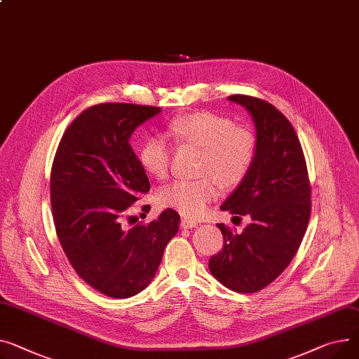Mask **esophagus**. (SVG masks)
Instances as JSON below:
<instances>
[{"label":"esophagus","instance_id":"1","mask_svg":"<svg viewBox=\"0 0 359 359\" xmlns=\"http://www.w3.org/2000/svg\"><path fill=\"white\" fill-rule=\"evenodd\" d=\"M180 226H182L183 229H190V228H195V226H198V222H196V221H194V219L183 218V219H182V222H180Z\"/></svg>","mask_w":359,"mask_h":359}]
</instances>
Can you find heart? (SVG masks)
<instances>
[{
  "label": "heart",
  "instance_id": "obj_1",
  "mask_svg": "<svg viewBox=\"0 0 359 359\" xmlns=\"http://www.w3.org/2000/svg\"><path fill=\"white\" fill-rule=\"evenodd\" d=\"M165 135L179 147L202 150L198 180H177L160 190L158 201L186 218H199L218 198L219 185L240 186L250 175L257 154V140L251 130L235 126L229 116L195 111L175 116L165 127ZM137 157L151 177L164 180L170 170V149L160 137H146Z\"/></svg>",
  "mask_w": 359,
  "mask_h": 359
}]
</instances>
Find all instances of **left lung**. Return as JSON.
<instances>
[{"mask_svg": "<svg viewBox=\"0 0 359 359\" xmlns=\"http://www.w3.org/2000/svg\"><path fill=\"white\" fill-rule=\"evenodd\" d=\"M257 131V154L247 179L221 206L235 218L247 215L243 232L218 224L224 247L209 259L212 276L229 290L255 293L290 264L310 218V183L299 137L274 105L248 95H231Z\"/></svg>", "mask_w": 359, "mask_h": 359, "instance_id": "1", "label": "left lung"}]
</instances>
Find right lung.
Wrapping results in <instances>:
<instances>
[{
    "label": "right lung",
    "instance_id": "obj_1",
    "mask_svg": "<svg viewBox=\"0 0 359 359\" xmlns=\"http://www.w3.org/2000/svg\"><path fill=\"white\" fill-rule=\"evenodd\" d=\"M160 112L123 102L93 105L67 127L53 160L50 202L60 245L78 276L108 297L144 290L179 229L180 217L170 208L150 224L126 217L150 190L130 138Z\"/></svg>",
    "mask_w": 359,
    "mask_h": 359
}]
</instances>
